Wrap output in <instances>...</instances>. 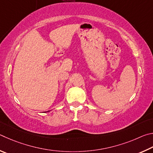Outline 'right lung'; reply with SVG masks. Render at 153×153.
<instances>
[{"mask_svg":"<svg viewBox=\"0 0 153 153\" xmlns=\"http://www.w3.org/2000/svg\"><path fill=\"white\" fill-rule=\"evenodd\" d=\"M45 112H47V111H45Z\"/></svg>","mask_w":153,"mask_h":153,"instance_id":"1","label":"right lung"}]
</instances>
